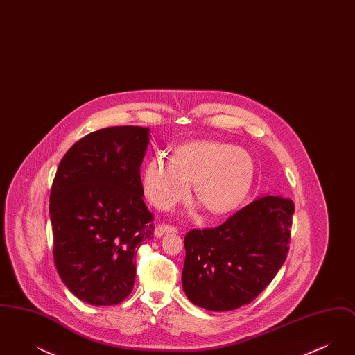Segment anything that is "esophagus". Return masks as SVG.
<instances>
[{
    "instance_id": "esophagus-1",
    "label": "esophagus",
    "mask_w": 355,
    "mask_h": 355,
    "mask_svg": "<svg viewBox=\"0 0 355 355\" xmlns=\"http://www.w3.org/2000/svg\"><path fill=\"white\" fill-rule=\"evenodd\" d=\"M166 233H177V227L173 226V225H168V223H162V225H158L154 230V234L155 236H164Z\"/></svg>"
}]
</instances>
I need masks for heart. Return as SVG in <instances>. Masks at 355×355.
<instances>
[{"mask_svg": "<svg viewBox=\"0 0 355 355\" xmlns=\"http://www.w3.org/2000/svg\"><path fill=\"white\" fill-rule=\"evenodd\" d=\"M254 182L252 157L234 145L189 141L173 149L170 161L154 157L142 170L141 185L154 207L168 210L189 196L213 216H225L245 201Z\"/></svg>", "mask_w": 355, "mask_h": 355, "instance_id": "b5f03b06", "label": "heart"}]
</instances>
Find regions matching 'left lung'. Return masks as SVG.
<instances>
[{"instance_id": "left-lung-1", "label": "left lung", "mask_w": 355, "mask_h": 355, "mask_svg": "<svg viewBox=\"0 0 355 355\" xmlns=\"http://www.w3.org/2000/svg\"><path fill=\"white\" fill-rule=\"evenodd\" d=\"M294 203L266 196L213 229L185 236L182 286L186 297L211 311L254 301L286 261Z\"/></svg>"}]
</instances>
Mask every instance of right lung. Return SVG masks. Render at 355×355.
<instances>
[{
	"mask_svg": "<svg viewBox=\"0 0 355 355\" xmlns=\"http://www.w3.org/2000/svg\"><path fill=\"white\" fill-rule=\"evenodd\" d=\"M149 128L89 133L62 157L51 190L53 258L69 290L96 306L122 302L133 290L135 255L153 238L139 168Z\"/></svg>",
	"mask_w": 355,
	"mask_h": 355,
	"instance_id": "1",
	"label": "right lung"
}]
</instances>
